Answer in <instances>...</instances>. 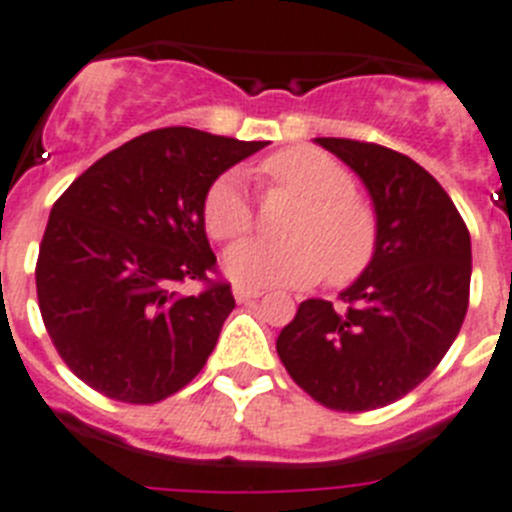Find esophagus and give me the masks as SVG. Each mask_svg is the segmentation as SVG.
<instances>
[{"label": "esophagus", "instance_id": "esophagus-1", "mask_svg": "<svg viewBox=\"0 0 512 512\" xmlns=\"http://www.w3.org/2000/svg\"><path fill=\"white\" fill-rule=\"evenodd\" d=\"M233 295H235V300H238V303H251V300L261 298L264 292H261V290H248V287H235Z\"/></svg>", "mask_w": 512, "mask_h": 512}]
</instances>
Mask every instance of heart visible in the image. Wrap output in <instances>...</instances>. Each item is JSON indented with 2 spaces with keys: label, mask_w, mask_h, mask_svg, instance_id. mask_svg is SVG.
Segmentation results:
<instances>
[{
  "label": "heart",
  "mask_w": 512,
  "mask_h": 512,
  "mask_svg": "<svg viewBox=\"0 0 512 512\" xmlns=\"http://www.w3.org/2000/svg\"><path fill=\"white\" fill-rule=\"evenodd\" d=\"M274 189L303 202L287 225L290 243L246 240L225 253L222 269L238 287H305L323 272L344 285L365 272L378 243V220L355 194V178L334 157L310 147L274 152L261 163ZM214 240H235L251 230V196L240 173H225L209 186L202 207Z\"/></svg>",
  "instance_id": "b5f03b06"
}]
</instances>
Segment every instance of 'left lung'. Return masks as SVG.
I'll list each match as a JSON object with an SVG mask.
<instances>
[{
    "instance_id": "left-lung-1",
    "label": "left lung",
    "mask_w": 512,
    "mask_h": 512,
    "mask_svg": "<svg viewBox=\"0 0 512 512\" xmlns=\"http://www.w3.org/2000/svg\"><path fill=\"white\" fill-rule=\"evenodd\" d=\"M355 170L378 220L365 272L344 305L300 303L277 339L292 381L336 412H368L438 368L469 308L471 238L456 204L412 157L381 144L316 137Z\"/></svg>"
}]
</instances>
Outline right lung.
I'll return each mask as SVG.
<instances>
[{
  "label": "right lung",
  "instance_id": "1",
  "mask_svg": "<svg viewBox=\"0 0 512 512\" xmlns=\"http://www.w3.org/2000/svg\"><path fill=\"white\" fill-rule=\"evenodd\" d=\"M266 142L170 126L121 144L51 209L36 266L38 305L61 360L108 399L155 404L194 381L235 308L230 285L199 295L214 253L204 196Z\"/></svg>",
  "mask_w": 512,
  "mask_h": 512
}]
</instances>
